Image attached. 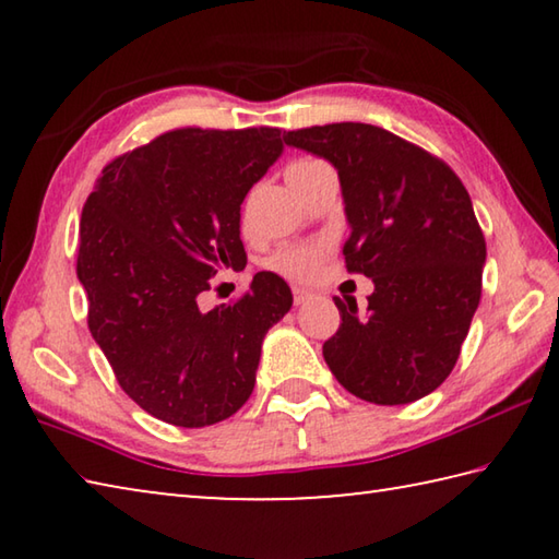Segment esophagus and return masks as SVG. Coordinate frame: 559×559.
I'll return each mask as SVG.
<instances>
[{
    "mask_svg": "<svg viewBox=\"0 0 559 559\" xmlns=\"http://www.w3.org/2000/svg\"><path fill=\"white\" fill-rule=\"evenodd\" d=\"M293 300H296V306H302V302L313 300V293L302 290V288H293Z\"/></svg>",
    "mask_w": 559,
    "mask_h": 559,
    "instance_id": "34e87169",
    "label": "esophagus"
}]
</instances>
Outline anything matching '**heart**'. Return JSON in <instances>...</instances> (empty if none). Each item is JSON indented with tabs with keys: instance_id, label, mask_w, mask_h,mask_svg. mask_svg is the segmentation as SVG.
Segmentation results:
<instances>
[{
	"instance_id": "heart-1",
	"label": "heart",
	"mask_w": 559,
	"mask_h": 559,
	"mask_svg": "<svg viewBox=\"0 0 559 559\" xmlns=\"http://www.w3.org/2000/svg\"><path fill=\"white\" fill-rule=\"evenodd\" d=\"M318 165L323 163L313 157L293 159V163L286 167V179L296 177L300 173H308V169H313ZM320 259H323V251H320L318 246H310V243L283 246V249H278L276 253H271L269 257V269L293 281H310L318 273Z\"/></svg>"
}]
</instances>
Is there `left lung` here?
I'll return each instance as SVG.
<instances>
[{
	"label": "left lung",
	"mask_w": 559,
	"mask_h": 559,
	"mask_svg": "<svg viewBox=\"0 0 559 559\" xmlns=\"http://www.w3.org/2000/svg\"><path fill=\"white\" fill-rule=\"evenodd\" d=\"M286 145L328 159L343 189L347 271L372 278L367 313L335 298L323 345L335 380L372 404H409L451 374L480 300L486 239L456 173L367 122L290 130Z\"/></svg>",
	"instance_id": "obj_1"
}]
</instances>
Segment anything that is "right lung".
Returning <instances> with one entry per match:
<instances>
[{
    "label": "right lung",
    "mask_w": 559,
    "mask_h": 559,
    "mask_svg": "<svg viewBox=\"0 0 559 559\" xmlns=\"http://www.w3.org/2000/svg\"><path fill=\"white\" fill-rule=\"evenodd\" d=\"M283 153L278 128L165 132L103 167L75 273L88 328L140 409L185 429L229 419L257 384L261 343L293 293L271 271L202 313L216 273L241 271V202Z\"/></svg>",
    "instance_id": "right-lung-1"
}]
</instances>
